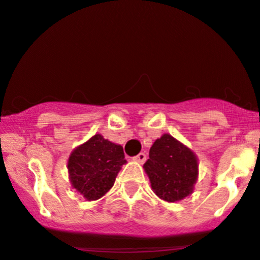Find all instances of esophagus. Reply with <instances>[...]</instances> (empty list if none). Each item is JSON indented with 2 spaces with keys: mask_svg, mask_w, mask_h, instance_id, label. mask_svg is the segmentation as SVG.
<instances>
[{
  "mask_svg": "<svg viewBox=\"0 0 260 260\" xmlns=\"http://www.w3.org/2000/svg\"><path fill=\"white\" fill-rule=\"evenodd\" d=\"M146 158H147V155L144 154V153H139V154L136 155V157H133V160H135V162L141 163V165H143V163L146 162Z\"/></svg>",
  "mask_w": 260,
  "mask_h": 260,
  "instance_id": "obj_1",
  "label": "esophagus"
}]
</instances>
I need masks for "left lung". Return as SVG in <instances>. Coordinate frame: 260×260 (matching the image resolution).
Here are the masks:
<instances>
[{"instance_id":"obj_1","label":"left lung","mask_w":260,"mask_h":260,"mask_svg":"<svg viewBox=\"0 0 260 260\" xmlns=\"http://www.w3.org/2000/svg\"><path fill=\"white\" fill-rule=\"evenodd\" d=\"M143 168L153 192L168 203L192 194L199 172L196 153L168 133L155 139Z\"/></svg>"}]
</instances>
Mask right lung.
I'll return each mask as SVG.
<instances>
[{
	"instance_id": "add662e5",
	"label": "right lung",
	"mask_w": 260,
	"mask_h": 260,
	"mask_svg": "<svg viewBox=\"0 0 260 260\" xmlns=\"http://www.w3.org/2000/svg\"><path fill=\"white\" fill-rule=\"evenodd\" d=\"M125 163L121 144L97 133L71 152L67 162L71 185L87 201H97L113 187Z\"/></svg>"
}]
</instances>
